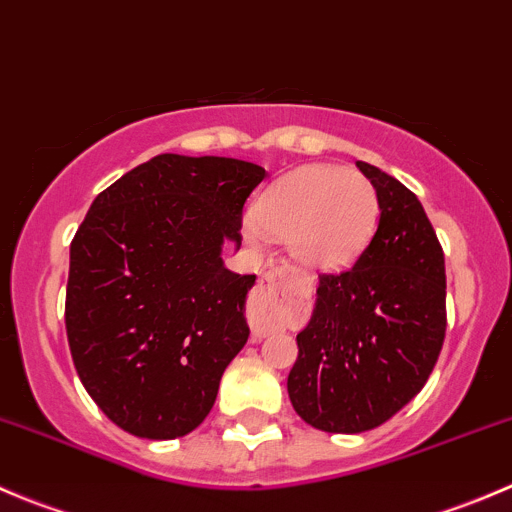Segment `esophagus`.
<instances>
[{
  "label": "esophagus",
  "mask_w": 512,
  "mask_h": 512,
  "mask_svg": "<svg viewBox=\"0 0 512 512\" xmlns=\"http://www.w3.org/2000/svg\"><path fill=\"white\" fill-rule=\"evenodd\" d=\"M285 277H287V265H272L262 272L255 294H252V309H255V314H262L265 309H270L277 287L282 285ZM265 332L267 327H255V334H265Z\"/></svg>",
  "instance_id": "obj_1"
}]
</instances>
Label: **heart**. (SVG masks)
Segmentation results:
<instances>
[{
    "instance_id": "1",
    "label": "heart",
    "mask_w": 512,
    "mask_h": 512,
    "mask_svg": "<svg viewBox=\"0 0 512 512\" xmlns=\"http://www.w3.org/2000/svg\"><path fill=\"white\" fill-rule=\"evenodd\" d=\"M379 193L364 173L304 165L277 178L247 215V237H287L309 270H342L364 252L379 223Z\"/></svg>"
}]
</instances>
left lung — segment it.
<instances>
[{"label": "left lung", "mask_w": 512, "mask_h": 512, "mask_svg": "<svg viewBox=\"0 0 512 512\" xmlns=\"http://www.w3.org/2000/svg\"><path fill=\"white\" fill-rule=\"evenodd\" d=\"M356 165L379 193V225L352 267L319 277L287 376L294 411L329 433L369 431L404 409L446 339V265L426 210L394 175Z\"/></svg>", "instance_id": "left-lung-1"}]
</instances>
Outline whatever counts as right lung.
<instances>
[{
  "mask_svg": "<svg viewBox=\"0 0 512 512\" xmlns=\"http://www.w3.org/2000/svg\"><path fill=\"white\" fill-rule=\"evenodd\" d=\"M265 168L163 153L96 195L71 240L66 337L81 384L118 428L168 441L210 414L245 347L255 275L220 260Z\"/></svg>",
  "mask_w": 512,
  "mask_h": 512,
  "instance_id": "add662e5",
  "label": "right lung"
}]
</instances>
